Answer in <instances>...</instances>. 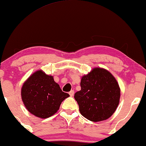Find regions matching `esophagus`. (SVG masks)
Instances as JSON below:
<instances>
[{
  "label": "esophagus",
  "instance_id": "34e87169",
  "mask_svg": "<svg viewBox=\"0 0 146 146\" xmlns=\"http://www.w3.org/2000/svg\"><path fill=\"white\" fill-rule=\"evenodd\" d=\"M74 92H74V90H71L70 92H69V95H70V96H71V97L73 96V95H74Z\"/></svg>",
  "mask_w": 146,
  "mask_h": 146
}]
</instances>
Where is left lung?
<instances>
[{
    "mask_svg": "<svg viewBox=\"0 0 146 146\" xmlns=\"http://www.w3.org/2000/svg\"><path fill=\"white\" fill-rule=\"evenodd\" d=\"M80 89L74 98L80 114L93 122L108 119L118 107L121 90L117 80L110 71L96 67L82 76Z\"/></svg>",
    "mask_w": 146,
    "mask_h": 146,
    "instance_id": "8db88e82",
    "label": "left lung"
}]
</instances>
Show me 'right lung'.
<instances>
[{
	"mask_svg": "<svg viewBox=\"0 0 146 146\" xmlns=\"http://www.w3.org/2000/svg\"><path fill=\"white\" fill-rule=\"evenodd\" d=\"M21 95L28 111L42 119L55 114L62 102L69 96L63 92L52 76L46 75L42 70L35 71L25 80Z\"/></svg>",
	"mask_w": 146,
	"mask_h": 146,
	"instance_id": "right-lung-1",
	"label": "right lung"
}]
</instances>
